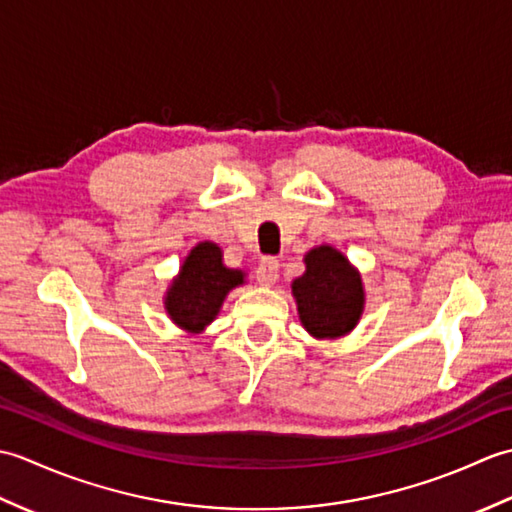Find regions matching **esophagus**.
<instances>
[{"mask_svg": "<svg viewBox=\"0 0 512 512\" xmlns=\"http://www.w3.org/2000/svg\"><path fill=\"white\" fill-rule=\"evenodd\" d=\"M277 277H279L277 259H273V257L262 259V264L257 266V281H259V284H262V286H273L275 281H277Z\"/></svg>", "mask_w": 512, "mask_h": 512, "instance_id": "34e87169", "label": "esophagus"}]
</instances>
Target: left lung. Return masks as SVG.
<instances>
[{
  "label": "left lung",
  "mask_w": 512,
  "mask_h": 512,
  "mask_svg": "<svg viewBox=\"0 0 512 512\" xmlns=\"http://www.w3.org/2000/svg\"><path fill=\"white\" fill-rule=\"evenodd\" d=\"M306 273L292 281L299 321L310 336L334 341L350 334L365 310L363 277L339 248L321 244L303 255Z\"/></svg>",
  "instance_id": "obj_1"
}]
</instances>
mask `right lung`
I'll list each match as a JSON object with an SVG mask.
<instances>
[{
  "instance_id": "obj_1",
  "label": "right lung",
  "mask_w": 512,
  "mask_h": 512,
  "mask_svg": "<svg viewBox=\"0 0 512 512\" xmlns=\"http://www.w3.org/2000/svg\"><path fill=\"white\" fill-rule=\"evenodd\" d=\"M215 242H198L171 279L165 292L167 317L189 334H202L215 321L228 292L246 284V273L224 266Z\"/></svg>"
}]
</instances>
